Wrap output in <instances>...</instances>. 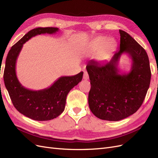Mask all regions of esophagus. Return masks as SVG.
<instances>
[{"mask_svg": "<svg viewBox=\"0 0 158 158\" xmlns=\"http://www.w3.org/2000/svg\"><path fill=\"white\" fill-rule=\"evenodd\" d=\"M83 79L85 80H87L89 79V75L88 74L87 72H84V75H83Z\"/></svg>", "mask_w": 158, "mask_h": 158, "instance_id": "34e87169", "label": "esophagus"}]
</instances>
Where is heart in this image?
<instances>
[{"label": "heart", "instance_id": "heart-1", "mask_svg": "<svg viewBox=\"0 0 158 158\" xmlns=\"http://www.w3.org/2000/svg\"><path fill=\"white\" fill-rule=\"evenodd\" d=\"M117 45L116 41L113 38L99 36L90 43L86 52L91 55H97L99 60H103L111 53Z\"/></svg>", "mask_w": 158, "mask_h": 158}]
</instances>
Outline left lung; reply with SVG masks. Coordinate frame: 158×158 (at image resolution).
Returning <instances> with one entry per match:
<instances>
[{
    "label": "left lung",
    "instance_id": "obj_1",
    "mask_svg": "<svg viewBox=\"0 0 158 158\" xmlns=\"http://www.w3.org/2000/svg\"><path fill=\"white\" fill-rule=\"evenodd\" d=\"M120 49L106 63L91 61L86 66L91 89L88 103L91 111L102 120L117 121L136 113L149 88L150 62L146 51L126 31L119 30ZM123 54L132 60L130 71L121 73L118 68Z\"/></svg>",
    "mask_w": 158,
    "mask_h": 158
}]
</instances>
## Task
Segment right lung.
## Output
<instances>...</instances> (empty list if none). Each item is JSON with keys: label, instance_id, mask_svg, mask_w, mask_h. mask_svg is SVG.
Instances as JSON below:
<instances>
[{"label": "right lung", "instance_id": "right-lung-1", "mask_svg": "<svg viewBox=\"0 0 158 158\" xmlns=\"http://www.w3.org/2000/svg\"><path fill=\"white\" fill-rule=\"evenodd\" d=\"M57 27H36L27 32L9 51L4 72V81L14 106L20 113L33 120L53 119L64 111L66 99L71 89L82 81L83 72L74 76H61L51 86L40 90L26 88L19 82L16 73V60L23 44L37 35L53 34Z\"/></svg>", "mask_w": 158, "mask_h": 158}]
</instances>
